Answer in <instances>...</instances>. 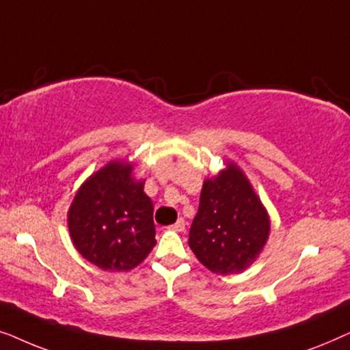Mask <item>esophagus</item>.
Listing matches in <instances>:
<instances>
[{"mask_svg":"<svg viewBox=\"0 0 350 350\" xmlns=\"http://www.w3.org/2000/svg\"><path fill=\"white\" fill-rule=\"evenodd\" d=\"M185 226H186L185 219H183V218H180L178 221H176L175 224H172L170 229H174V231H178V232H181V231H185Z\"/></svg>","mask_w":350,"mask_h":350,"instance_id":"esophagus-1","label":"esophagus"}]
</instances>
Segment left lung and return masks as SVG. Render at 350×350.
Instances as JSON below:
<instances>
[{
  "mask_svg": "<svg viewBox=\"0 0 350 350\" xmlns=\"http://www.w3.org/2000/svg\"><path fill=\"white\" fill-rule=\"evenodd\" d=\"M269 218L245 175L234 164L200 193L199 210L189 229V247L217 274L245 271L269 236Z\"/></svg>",
  "mask_w": 350,
  "mask_h": 350,
  "instance_id": "left-lung-1",
  "label": "left lung"
}]
</instances>
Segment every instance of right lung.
<instances>
[{"label": "right lung", "mask_w": 350, "mask_h": 350, "mask_svg": "<svg viewBox=\"0 0 350 350\" xmlns=\"http://www.w3.org/2000/svg\"><path fill=\"white\" fill-rule=\"evenodd\" d=\"M127 162H109L81 186L68 212L76 250L103 271H129L156 245L152 202Z\"/></svg>", "instance_id": "right-lung-1"}]
</instances>
